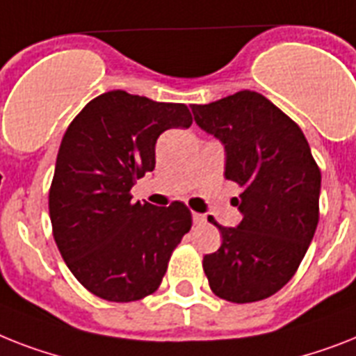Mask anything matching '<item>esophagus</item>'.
<instances>
[{"label": "esophagus", "instance_id": "34e87169", "mask_svg": "<svg viewBox=\"0 0 356 356\" xmlns=\"http://www.w3.org/2000/svg\"><path fill=\"white\" fill-rule=\"evenodd\" d=\"M192 219H193V223H195V225H201V223H204V216H203V213L192 212Z\"/></svg>", "mask_w": 356, "mask_h": 356}]
</instances>
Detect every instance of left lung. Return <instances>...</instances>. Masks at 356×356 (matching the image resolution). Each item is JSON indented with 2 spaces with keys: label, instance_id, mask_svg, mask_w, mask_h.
<instances>
[{
  "label": "left lung",
  "instance_id": "obj_1",
  "mask_svg": "<svg viewBox=\"0 0 356 356\" xmlns=\"http://www.w3.org/2000/svg\"><path fill=\"white\" fill-rule=\"evenodd\" d=\"M201 129L225 144V177L243 192L241 223L221 227V247L203 258L212 293L232 303L259 302L298 270L320 218V168L305 135L268 98L239 91L192 104Z\"/></svg>",
  "mask_w": 356,
  "mask_h": 356
}]
</instances>
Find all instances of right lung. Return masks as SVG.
I'll use <instances>...</instances> for the list:
<instances>
[{
    "mask_svg": "<svg viewBox=\"0 0 356 356\" xmlns=\"http://www.w3.org/2000/svg\"><path fill=\"white\" fill-rule=\"evenodd\" d=\"M184 104L108 91L86 104L58 149L49 216L63 261L89 293L126 303L155 293L172 252L192 228L186 204L133 203L137 179L155 168V143L190 128Z\"/></svg>",
    "mask_w": 356,
    "mask_h": 356,
    "instance_id": "add662e5",
    "label": "right lung"
}]
</instances>
